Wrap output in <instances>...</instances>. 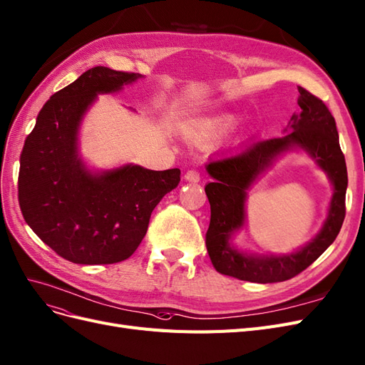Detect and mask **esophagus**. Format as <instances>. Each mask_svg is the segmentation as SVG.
Listing matches in <instances>:
<instances>
[{
    "mask_svg": "<svg viewBox=\"0 0 365 365\" xmlns=\"http://www.w3.org/2000/svg\"><path fill=\"white\" fill-rule=\"evenodd\" d=\"M185 181H190V182H199L200 180V173L196 169H188L184 175Z\"/></svg>",
    "mask_w": 365,
    "mask_h": 365,
    "instance_id": "1",
    "label": "esophagus"
}]
</instances>
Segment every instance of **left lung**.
Masks as SVG:
<instances>
[{
  "mask_svg": "<svg viewBox=\"0 0 365 365\" xmlns=\"http://www.w3.org/2000/svg\"><path fill=\"white\" fill-rule=\"evenodd\" d=\"M300 115H293L292 128L284 135L247 143L238 153L210 160L207 170L212 182L205 185L211 219L207 250L215 269L249 282H282L292 279L328 249L341 230L346 216L347 168L338 140L335 119L320 98L299 87ZM299 145L318 161L334 184L330 216L314 240L294 255L279 257H247L227 243L232 230L244 222L245 190L271 160Z\"/></svg>",
  "mask_w": 365,
  "mask_h": 365,
  "instance_id": "obj_1",
  "label": "left lung"
}]
</instances>
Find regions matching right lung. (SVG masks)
<instances>
[{
    "label": "right lung",
    "mask_w": 365,
    "mask_h": 365,
    "mask_svg": "<svg viewBox=\"0 0 365 365\" xmlns=\"http://www.w3.org/2000/svg\"><path fill=\"white\" fill-rule=\"evenodd\" d=\"M139 73L95 66L48 99L21 153L22 216L57 255L75 264L130 258L154 208L180 182V169L140 166L93 175L77 155L83 115L98 93L122 89Z\"/></svg>",
    "instance_id": "1"
}]
</instances>
